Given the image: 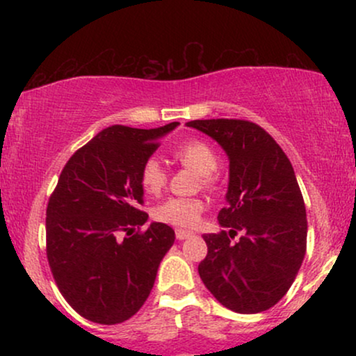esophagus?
<instances>
[{"label": "esophagus", "instance_id": "1", "mask_svg": "<svg viewBox=\"0 0 356 356\" xmlns=\"http://www.w3.org/2000/svg\"><path fill=\"white\" fill-rule=\"evenodd\" d=\"M191 236H192V232H189V231H184V229H175V238H177L179 241H184V239L191 238Z\"/></svg>", "mask_w": 356, "mask_h": 356}]
</instances>
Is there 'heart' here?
<instances>
[{"instance_id":"obj_1","label":"heart","mask_w":356,"mask_h":356,"mask_svg":"<svg viewBox=\"0 0 356 356\" xmlns=\"http://www.w3.org/2000/svg\"><path fill=\"white\" fill-rule=\"evenodd\" d=\"M174 157L182 165L191 167L195 172L202 174V184L206 187L216 186L214 174L219 167L218 155L202 140H189L186 144L179 145L174 150ZM138 182L142 191L149 195L161 194L167 184V172L161 162L155 157L145 159L138 170ZM206 209V202L199 197H169L159 206H155L152 212L154 219L159 222L169 224V226L184 227L189 229L201 220V216Z\"/></svg>"}]
</instances>
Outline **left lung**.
Instances as JSON below:
<instances>
[{
	"mask_svg": "<svg viewBox=\"0 0 356 356\" xmlns=\"http://www.w3.org/2000/svg\"><path fill=\"white\" fill-rule=\"evenodd\" d=\"M229 155L227 206L218 234H204L199 276L236 313H261L291 288L306 252L308 220L295 170L263 127L241 118L192 120ZM238 239H235V236Z\"/></svg>",
	"mask_w": 356,
	"mask_h": 356,
	"instance_id": "obj_1",
	"label": "left lung"
}]
</instances>
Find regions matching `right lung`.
Masks as SVG:
<instances>
[{"mask_svg":"<svg viewBox=\"0 0 356 356\" xmlns=\"http://www.w3.org/2000/svg\"><path fill=\"white\" fill-rule=\"evenodd\" d=\"M112 125L80 147L61 170L47 206V257L67 303L85 320L117 325L150 295L172 227L147 220L138 170L177 127Z\"/></svg>","mask_w":356,"mask_h":356,"instance_id":"obj_1","label":"right lung"}]
</instances>
